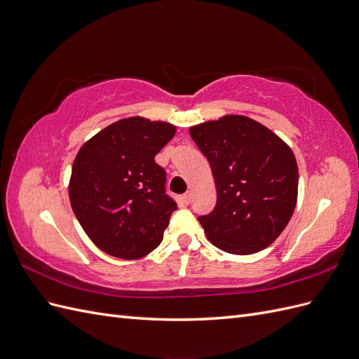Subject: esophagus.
<instances>
[{
  "mask_svg": "<svg viewBox=\"0 0 359 359\" xmlns=\"http://www.w3.org/2000/svg\"><path fill=\"white\" fill-rule=\"evenodd\" d=\"M182 201L189 205V203L191 202V191H186V193H184V194H182Z\"/></svg>",
  "mask_w": 359,
  "mask_h": 359,
  "instance_id": "34e87169",
  "label": "esophagus"
}]
</instances>
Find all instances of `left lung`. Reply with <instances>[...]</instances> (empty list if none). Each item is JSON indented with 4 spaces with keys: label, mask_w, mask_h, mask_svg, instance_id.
<instances>
[{
    "label": "left lung",
    "mask_w": 359,
    "mask_h": 359,
    "mask_svg": "<svg viewBox=\"0 0 359 359\" xmlns=\"http://www.w3.org/2000/svg\"><path fill=\"white\" fill-rule=\"evenodd\" d=\"M208 158L215 208L199 222L226 253L253 255L283 232L297 205L298 166L292 149L252 118L227 115L190 128Z\"/></svg>",
    "instance_id": "obj_1"
}]
</instances>
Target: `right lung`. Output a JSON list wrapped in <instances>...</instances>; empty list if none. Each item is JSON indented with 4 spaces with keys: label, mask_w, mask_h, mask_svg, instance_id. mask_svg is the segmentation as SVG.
<instances>
[{
    "label": "right lung",
    "mask_w": 359,
    "mask_h": 359,
    "mask_svg": "<svg viewBox=\"0 0 359 359\" xmlns=\"http://www.w3.org/2000/svg\"><path fill=\"white\" fill-rule=\"evenodd\" d=\"M175 127L132 116L103 128L76 156L69 196L91 241L119 259H139L163 240L177 202L154 157Z\"/></svg>",
    "instance_id": "1"
}]
</instances>
